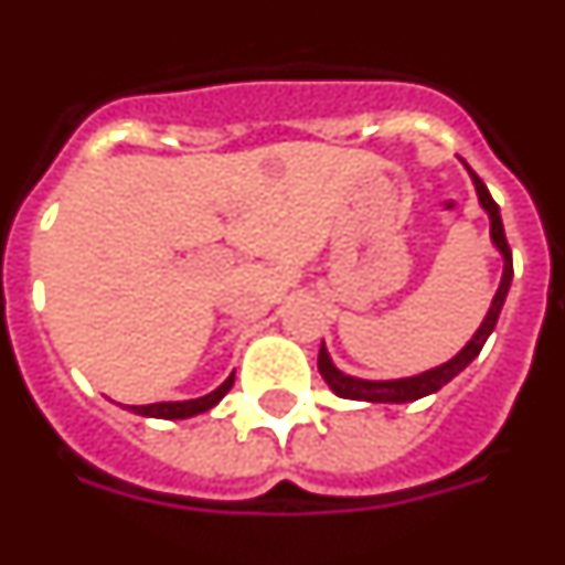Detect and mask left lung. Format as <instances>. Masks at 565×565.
<instances>
[{
	"label": "left lung",
	"mask_w": 565,
	"mask_h": 565,
	"mask_svg": "<svg viewBox=\"0 0 565 565\" xmlns=\"http://www.w3.org/2000/svg\"><path fill=\"white\" fill-rule=\"evenodd\" d=\"M469 178H472V183H476L478 201H481L483 212L489 214V234H492V243H495V248L501 252V257H503L501 286H498L495 297H492V306H489L481 328H478L476 337L469 339V342L463 344L461 351H458L450 362L438 364V367H433V371L418 373V376L391 379V382H371V379L348 376V373H342L337 364L331 362V356H328V351H326V342H322V348H319V362H317L319 373H322V379H326L328 387H331L337 396L356 398V402H382V404L416 402V398L430 396V393L441 391L444 384L450 382V379H456L458 373H461L463 367H467V364L472 362L478 353H481V348H483V342L489 339V333L495 331V322H498V317H501L503 302H507L509 282H512V248H509V243H507V234H503V223H501V212H498V203L492 201V194H489L487 183H483L481 178L472 172V169H469Z\"/></svg>",
	"instance_id": "obj_1"
}]
</instances>
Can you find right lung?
I'll return each instance as SVG.
<instances>
[{
  "mask_svg": "<svg viewBox=\"0 0 565 565\" xmlns=\"http://www.w3.org/2000/svg\"><path fill=\"white\" fill-rule=\"evenodd\" d=\"M234 384V373L226 379V382L217 387V391L206 393L201 398H189V402H158V404H138V407H129L132 413L138 416H149V418H189V416H198V413H206L212 411L214 404L221 402L228 391H232Z\"/></svg>",
  "mask_w": 565,
  "mask_h": 565,
  "instance_id": "right-lung-1",
  "label": "right lung"
}]
</instances>
